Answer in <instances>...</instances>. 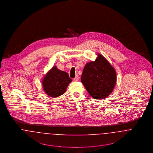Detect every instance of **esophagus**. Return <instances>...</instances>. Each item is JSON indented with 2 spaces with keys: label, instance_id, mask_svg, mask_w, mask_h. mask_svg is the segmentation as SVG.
I'll list each match as a JSON object with an SVG mask.
<instances>
[{
  "label": "esophagus",
  "instance_id": "34e87169",
  "mask_svg": "<svg viewBox=\"0 0 153 153\" xmlns=\"http://www.w3.org/2000/svg\"><path fill=\"white\" fill-rule=\"evenodd\" d=\"M79 80V77L78 76H76V77L73 79V81H74V82H76V81H77Z\"/></svg>",
  "mask_w": 153,
  "mask_h": 153
}]
</instances>
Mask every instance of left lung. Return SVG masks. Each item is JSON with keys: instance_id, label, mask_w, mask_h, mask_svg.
<instances>
[{"instance_id": "8db88e82", "label": "left lung", "mask_w": 153, "mask_h": 153, "mask_svg": "<svg viewBox=\"0 0 153 153\" xmlns=\"http://www.w3.org/2000/svg\"><path fill=\"white\" fill-rule=\"evenodd\" d=\"M117 72L108 61L100 53L94 61L84 66L81 80L89 94L97 100L107 97L117 82Z\"/></svg>"}]
</instances>
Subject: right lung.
Segmentation results:
<instances>
[{
    "instance_id": "1",
    "label": "right lung",
    "mask_w": 153,
    "mask_h": 153,
    "mask_svg": "<svg viewBox=\"0 0 153 153\" xmlns=\"http://www.w3.org/2000/svg\"><path fill=\"white\" fill-rule=\"evenodd\" d=\"M72 81L68 73L60 71L54 66L43 77L42 84L46 95L56 98L65 92L68 85Z\"/></svg>"
}]
</instances>
